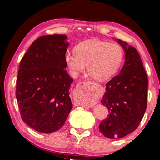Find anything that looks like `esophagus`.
I'll use <instances>...</instances> for the list:
<instances>
[{"label": "esophagus", "instance_id": "esophagus-1", "mask_svg": "<svg viewBox=\"0 0 160 160\" xmlns=\"http://www.w3.org/2000/svg\"><path fill=\"white\" fill-rule=\"evenodd\" d=\"M92 82H86V81H82L79 82L77 85V90L79 93L82 95V97L85 100H89L92 98V89H91V85ZM85 106H92L93 104L92 102H89L85 105Z\"/></svg>", "mask_w": 160, "mask_h": 160}]
</instances>
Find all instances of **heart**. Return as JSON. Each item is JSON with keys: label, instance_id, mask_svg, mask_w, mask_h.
<instances>
[{"label": "heart", "instance_id": "b5f03b06", "mask_svg": "<svg viewBox=\"0 0 160 160\" xmlns=\"http://www.w3.org/2000/svg\"><path fill=\"white\" fill-rule=\"evenodd\" d=\"M123 51L118 44L100 40H89L78 44L74 52L65 55V61L71 72L77 75L88 70L99 81L110 79L120 69Z\"/></svg>", "mask_w": 160, "mask_h": 160}]
</instances>
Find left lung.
<instances>
[{
    "instance_id": "8db88e82",
    "label": "left lung",
    "mask_w": 160,
    "mask_h": 160,
    "mask_svg": "<svg viewBox=\"0 0 160 160\" xmlns=\"http://www.w3.org/2000/svg\"><path fill=\"white\" fill-rule=\"evenodd\" d=\"M125 51V61L120 74L106 84L101 103L110 112L99 125L106 138L118 139L135 131L145 112L148 79L141 58L135 48L118 41Z\"/></svg>"
}]
</instances>
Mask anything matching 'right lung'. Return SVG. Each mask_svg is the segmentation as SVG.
Returning a JSON list of instances; mask_svg holds the SVG:
<instances>
[{"instance_id": "add662e5", "label": "right lung", "mask_w": 160, "mask_h": 160, "mask_svg": "<svg viewBox=\"0 0 160 160\" xmlns=\"http://www.w3.org/2000/svg\"><path fill=\"white\" fill-rule=\"evenodd\" d=\"M65 35H42L22 58L16 80V99L22 120L42 133L59 130L72 104L73 82L65 61L68 43Z\"/></svg>"}]
</instances>
